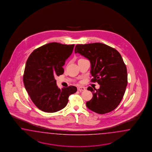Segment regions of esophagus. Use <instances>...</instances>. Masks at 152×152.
Wrapping results in <instances>:
<instances>
[{"mask_svg":"<svg viewBox=\"0 0 152 152\" xmlns=\"http://www.w3.org/2000/svg\"><path fill=\"white\" fill-rule=\"evenodd\" d=\"M86 89L84 87H78L77 88V90L80 91H85Z\"/></svg>","mask_w":152,"mask_h":152,"instance_id":"34e87169","label":"esophagus"}]
</instances>
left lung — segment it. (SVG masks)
Masks as SVG:
<instances>
[{
	"instance_id": "8db88e82",
	"label": "left lung",
	"mask_w": 152,
	"mask_h": 152,
	"mask_svg": "<svg viewBox=\"0 0 152 152\" xmlns=\"http://www.w3.org/2000/svg\"><path fill=\"white\" fill-rule=\"evenodd\" d=\"M75 52L90 61L91 81L100 85L97 90L88 88L93 97L86 102L87 107L100 114L114 110L124 96L128 84L126 67L119 52L101 43L77 45Z\"/></svg>"
}]
</instances>
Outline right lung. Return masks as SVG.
Instances as JSON below:
<instances>
[{"mask_svg":"<svg viewBox=\"0 0 152 152\" xmlns=\"http://www.w3.org/2000/svg\"><path fill=\"white\" fill-rule=\"evenodd\" d=\"M74 46L52 42L38 48L29 56L23 83L33 102L41 110H61L67 104L69 95L77 91L74 86L60 89L55 78L64 74L62 66L72 54Z\"/></svg>","mask_w":152,"mask_h":152,"instance_id":"obj_1","label":"right lung"}]
</instances>
